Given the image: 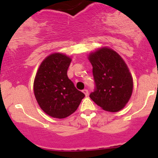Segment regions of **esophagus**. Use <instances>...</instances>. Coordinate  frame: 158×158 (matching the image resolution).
<instances>
[{
    "instance_id": "obj_1",
    "label": "esophagus",
    "mask_w": 158,
    "mask_h": 158,
    "mask_svg": "<svg viewBox=\"0 0 158 158\" xmlns=\"http://www.w3.org/2000/svg\"><path fill=\"white\" fill-rule=\"evenodd\" d=\"M83 93H84L85 94V95H86V96H88V95H89V91H88L87 89H85L83 90Z\"/></svg>"
}]
</instances>
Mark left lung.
Returning <instances> with one entry per match:
<instances>
[{"instance_id":"8db88e82","label":"left lung","mask_w":158,"mask_h":158,"mask_svg":"<svg viewBox=\"0 0 158 158\" xmlns=\"http://www.w3.org/2000/svg\"><path fill=\"white\" fill-rule=\"evenodd\" d=\"M93 65L95 91L90 98L104 110L118 112L125 107L132 95L133 77L121 56L108 47L89 54Z\"/></svg>"}]
</instances>
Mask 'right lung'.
Returning <instances> with one entry per match:
<instances>
[{
    "label": "right lung",
    "mask_w": 158,
    "mask_h": 158,
    "mask_svg": "<svg viewBox=\"0 0 158 158\" xmlns=\"http://www.w3.org/2000/svg\"><path fill=\"white\" fill-rule=\"evenodd\" d=\"M72 59L54 53L42 62L33 83V91L41 109L51 117L64 118L75 112L85 95L67 76Z\"/></svg>",
    "instance_id": "1"
}]
</instances>
